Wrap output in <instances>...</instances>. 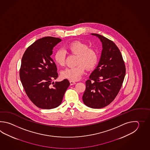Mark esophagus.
<instances>
[{
	"label": "esophagus",
	"instance_id": "34e87169",
	"mask_svg": "<svg viewBox=\"0 0 150 150\" xmlns=\"http://www.w3.org/2000/svg\"><path fill=\"white\" fill-rule=\"evenodd\" d=\"M70 83L71 85H74V84H76V83L75 81H71V80L70 81Z\"/></svg>",
	"mask_w": 150,
	"mask_h": 150
}]
</instances>
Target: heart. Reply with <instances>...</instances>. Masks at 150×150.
Instances as JSON below:
<instances>
[{
  "label": "heart",
  "instance_id": "obj_1",
  "mask_svg": "<svg viewBox=\"0 0 150 150\" xmlns=\"http://www.w3.org/2000/svg\"><path fill=\"white\" fill-rule=\"evenodd\" d=\"M67 50L72 54L78 56L75 67H68L62 71L61 76L64 79L71 81L79 79L85 72V67L87 69H92L96 67L98 61V56L96 50L89 48L88 45L79 41H75L68 45ZM56 63L60 66L64 65L65 53L63 50L59 49L54 56Z\"/></svg>",
  "mask_w": 150,
  "mask_h": 150
}]
</instances>
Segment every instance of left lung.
<instances>
[{"instance_id": "1", "label": "left lung", "mask_w": 150, "mask_h": 150, "mask_svg": "<svg viewBox=\"0 0 150 150\" xmlns=\"http://www.w3.org/2000/svg\"><path fill=\"white\" fill-rule=\"evenodd\" d=\"M92 35L100 40L103 49L98 67L86 80L83 100L90 108H102L118 94L126 69L121 51L114 42L98 34Z\"/></svg>"}]
</instances>
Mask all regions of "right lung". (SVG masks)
<instances>
[{
  "label": "right lung",
  "instance_id": "1",
  "mask_svg": "<svg viewBox=\"0 0 150 150\" xmlns=\"http://www.w3.org/2000/svg\"><path fill=\"white\" fill-rule=\"evenodd\" d=\"M61 38L47 36L29 46L23 55L20 78L26 94L36 106L50 109L61 105L70 82L57 78V67L51 58L52 49Z\"/></svg>",
  "mask_w": 150,
  "mask_h": 150
}]
</instances>
